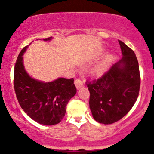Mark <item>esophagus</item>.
I'll return each instance as SVG.
<instances>
[{
    "instance_id": "esophagus-1",
    "label": "esophagus",
    "mask_w": 154,
    "mask_h": 154,
    "mask_svg": "<svg viewBox=\"0 0 154 154\" xmlns=\"http://www.w3.org/2000/svg\"><path fill=\"white\" fill-rule=\"evenodd\" d=\"M75 84L76 88H77V89H79V88L83 87V83H82V81L80 80V79H79V78L75 79Z\"/></svg>"
}]
</instances>
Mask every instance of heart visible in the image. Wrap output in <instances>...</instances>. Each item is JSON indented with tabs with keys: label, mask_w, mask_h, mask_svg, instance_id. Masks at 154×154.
Segmentation results:
<instances>
[{
	"label": "heart",
	"mask_w": 154,
	"mask_h": 154,
	"mask_svg": "<svg viewBox=\"0 0 154 154\" xmlns=\"http://www.w3.org/2000/svg\"><path fill=\"white\" fill-rule=\"evenodd\" d=\"M109 59H106V60H104L103 61H102L101 63H100L99 64L97 65V66L94 68V70H93L94 73L98 75H103L104 72L106 71L108 65H109Z\"/></svg>",
	"instance_id": "b5f03b06"
}]
</instances>
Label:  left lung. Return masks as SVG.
<instances>
[{
	"instance_id": "8db88e82",
	"label": "left lung",
	"mask_w": 154,
	"mask_h": 154,
	"mask_svg": "<svg viewBox=\"0 0 154 154\" xmlns=\"http://www.w3.org/2000/svg\"><path fill=\"white\" fill-rule=\"evenodd\" d=\"M122 58L100 78L87 82L90 109L98 122L109 125L119 121L137 100L140 85L139 65L135 53L119 40Z\"/></svg>"
}]
</instances>
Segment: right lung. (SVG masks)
I'll list each match as a JSON object with an SVG mask.
<instances>
[{
    "label": "right lung",
    "mask_w": 154,
    "mask_h": 154,
    "mask_svg": "<svg viewBox=\"0 0 154 154\" xmlns=\"http://www.w3.org/2000/svg\"><path fill=\"white\" fill-rule=\"evenodd\" d=\"M27 47L19 53L14 66V85L17 100L32 119L43 125H56L65 116L67 103L77 93L74 79L60 77L45 82L31 77L23 64L22 56Z\"/></svg>",
    "instance_id": "add662e5"
}]
</instances>
